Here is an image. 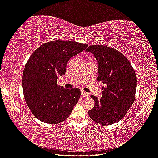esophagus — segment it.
<instances>
[{
  "mask_svg": "<svg viewBox=\"0 0 158 158\" xmlns=\"http://www.w3.org/2000/svg\"><path fill=\"white\" fill-rule=\"evenodd\" d=\"M81 97H88V96H89V94H88V93H86V92H85V91H81Z\"/></svg>",
  "mask_w": 158,
  "mask_h": 158,
  "instance_id": "obj_1",
  "label": "esophagus"
}]
</instances>
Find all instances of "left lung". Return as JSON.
<instances>
[{
    "mask_svg": "<svg viewBox=\"0 0 158 158\" xmlns=\"http://www.w3.org/2000/svg\"><path fill=\"white\" fill-rule=\"evenodd\" d=\"M86 51L96 57L97 81L105 84L101 98L91 96L95 106L89 111L90 118L102 125L116 123L123 118L134 101L137 85L134 69L127 57L112 48L91 45Z\"/></svg>",
    "mask_w": 158,
    "mask_h": 158,
    "instance_id": "1",
    "label": "left lung"
}]
</instances>
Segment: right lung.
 Here are the masks:
<instances>
[{
  "instance_id": "obj_1",
  "label": "right lung",
  "mask_w": 158,
  "mask_h": 158,
  "mask_svg": "<svg viewBox=\"0 0 158 158\" xmlns=\"http://www.w3.org/2000/svg\"><path fill=\"white\" fill-rule=\"evenodd\" d=\"M87 46L74 41H50L30 56L22 74V89L27 105L40 121L57 124L71 114L81 92L58 86L57 79L65 74L69 60Z\"/></svg>"
}]
</instances>
